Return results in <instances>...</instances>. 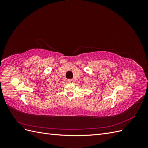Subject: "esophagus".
<instances>
[{
	"label": "esophagus",
	"instance_id": "34e87169",
	"mask_svg": "<svg viewBox=\"0 0 148 148\" xmlns=\"http://www.w3.org/2000/svg\"><path fill=\"white\" fill-rule=\"evenodd\" d=\"M67 82L70 83H73L75 82V80L73 79H67Z\"/></svg>",
	"mask_w": 148,
	"mask_h": 148
}]
</instances>
